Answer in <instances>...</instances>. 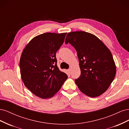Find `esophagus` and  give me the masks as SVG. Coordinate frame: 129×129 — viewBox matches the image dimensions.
I'll use <instances>...</instances> for the list:
<instances>
[{
	"mask_svg": "<svg viewBox=\"0 0 129 129\" xmlns=\"http://www.w3.org/2000/svg\"><path fill=\"white\" fill-rule=\"evenodd\" d=\"M68 72L69 73V74H71V69H68Z\"/></svg>",
	"mask_w": 129,
	"mask_h": 129,
	"instance_id": "1",
	"label": "esophagus"
}]
</instances>
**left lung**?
Listing matches in <instances>:
<instances>
[{"label":"left lung","instance_id":"1","mask_svg":"<svg viewBox=\"0 0 129 129\" xmlns=\"http://www.w3.org/2000/svg\"><path fill=\"white\" fill-rule=\"evenodd\" d=\"M66 44L76 50L81 75L75 80L81 92L95 97L107 90L114 80L116 68L112 54L94 35L84 31L67 34Z\"/></svg>","mask_w":129,"mask_h":129}]
</instances>
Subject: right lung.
Instances as JSON below:
<instances>
[{
    "instance_id": "add662e5",
    "label": "right lung",
    "mask_w": 129,
    "mask_h": 129,
    "mask_svg": "<svg viewBox=\"0 0 129 129\" xmlns=\"http://www.w3.org/2000/svg\"><path fill=\"white\" fill-rule=\"evenodd\" d=\"M66 34H40L34 38L22 53L19 67L23 82L40 98L54 96L67 79V74L58 69L56 57Z\"/></svg>"
}]
</instances>
